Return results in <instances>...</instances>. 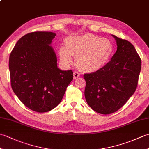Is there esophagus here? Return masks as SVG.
Here are the masks:
<instances>
[{"instance_id": "esophagus-1", "label": "esophagus", "mask_w": 149, "mask_h": 149, "mask_svg": "<svg viewBox=\"0 0 149 149\" xmlns=\"http://www.w3.org/2000/svg\"><path fill=\"white\" fill-rule=\"evenodd\" d=\"M74 79H77V78H78V77H80V74L79 73H78L77 72H74Z\"/></svg>"}]
</instances>
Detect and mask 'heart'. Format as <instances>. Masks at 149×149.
I'll return each mask as SVG.
<instances>
[{"instance_id": "obj_1", "label": "heart", "mask_w": 149, "mask_h": 149, "mask_svg": "<svg viewBox=\"0 0 149 149\" xmlns=\"http://www.w3.org/2000/svg\"><path fill=\"white\" fill-rule=\"evenodd\" d=\"M114 45L111 41L92 34L70 36L66 40L65 47L59 49L60 61L70 65L75 58V65L81 71L93 73L104 68L111 59Z\"/></svg>"}]
</instances>
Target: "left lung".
Masks as SVG:
<instances>
[{
  "instance_id": "8db88e82",
  "label": "left lung",
  "mask_w": 149,
  "mask_h": 149,
  "mask_svg": "<svg viewBox=\"0 0 149 149\" xmlns=\"http://www.w3.org/2000/svg\"><path fill=\"white\" fill-rule=\"evenodd\" d=\"M117 45L111 60L100 70L84 75V96L91 109L103 115L118 111L136 89L141 59L127 40L112 34Z\"/></svg>"
}]
</instances>
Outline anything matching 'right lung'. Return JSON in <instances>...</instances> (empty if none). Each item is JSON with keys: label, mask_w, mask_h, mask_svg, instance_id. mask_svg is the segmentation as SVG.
I'll return each instance as SVG.
<instances>
[{"label": "right lung", "mask_w": 149, "mask_h": 149, "mask_svg": "<svg viewBox=\"0 0 149 149\" xmlns=\"http://www.w3.org/2000/svg\"><path fill=\"white\" fill-rule=\"evenodd\" d=\"M56 33L37 31L22 36L9 56L11 84L21 102L34 111L54 108L73 79V72L58 67L50 45Z\"/></svg>", "instance_id": "add662e5"}]
</instances>
